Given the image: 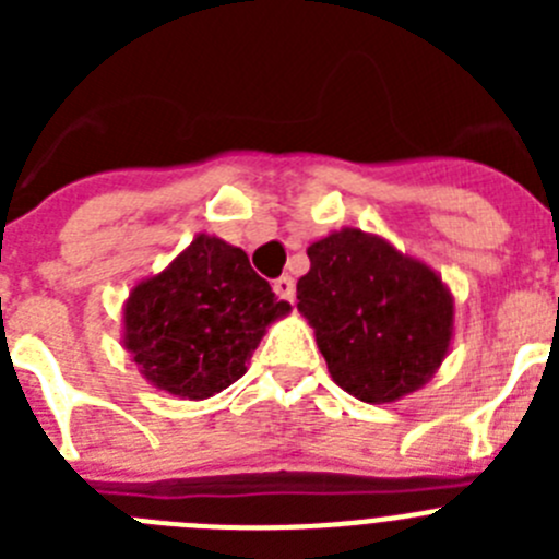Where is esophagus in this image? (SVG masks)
<instances>
[{
	"label": "esophagus",
	"mask_w": 559,
	"mask_h": 559,
	"mask_svg": "<svg viewBox=\"0 0 559 559\" xmlns=\"http://www.w3.org/2000/svg\"><path fill=\"white\" fill-rule=\"evenodd\" d=\"M274 294L288 299V302H294V296H296L294 280H290V276H280V280H274Z\"/></svg>",
	"instance_id": "esophagus-1"
}]
</instances>
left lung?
<instances>
[{"mask_svg": "<svg viewBox=\"0 0 559 559\" xmlns=\"http://www.w3.org/2000/svg\"><path fill=\"white\" fill-rule=\"evenodd\" d=\"M296 283L330 378L364 403H394L433 378L453 338V294L423 260L347 226L308 246Z\"/></svg>", "mask_w": 559, "mask_h": 559, "instance_id": "left-lung-1", "label": "left lung"}]
</instances>
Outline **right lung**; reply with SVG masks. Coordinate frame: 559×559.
I'll use <instances>...</instances> for the list:
<instances>
[{
  "instance_id": "1",
  "label": "right lung",
  "mask_w": 559,
  "mask_h": 559,
  "mask_svg": "<svg viewBox=\"0 0 559 559\" xmlns=\"http://www.w3.org/2000/svg\"><path fill=\"white\" fill-rule=\"evenodd\" d=\"M288 313L243 249L201 231L162 274L133 285L122 347L156 389L206 400L243 378L265 328Z\"/></svg>"
}]
</instances>
